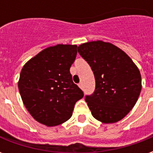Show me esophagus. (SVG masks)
<instances>
[{
	"label": "esophagus",
	"mask_w": 153,
	"mask_h": 153,
	"mask_svg": "<svg viewBox=\"0 0 153 153\" xmlns=\"http://www.w3.org/2000/svg\"><path fill=\"white\" fill-rule=\"evenodd\" d=\"M79 87L80 88H83V83H82V82H80V83H79Z\"/></svg>",
	"instance_id": "esophagus-1"
}]
</instances>
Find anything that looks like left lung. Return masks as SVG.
<instances>
[{
  "mask_svg": "<svg viewBox=\"0 0 153 153\" xmlns=\"http://www.w3.org/2000/svg\"><path fill=\"white\" fill-rule=\"evenodd\" d=\"M96 80L94 93L85 97L92 115L104 124L115 123L127 115L138 101L141 74L131 58L115 45L93 41L78 47Z\"/></svg>",
  "mask_w": 153,
  "mask_h": 153,
  "instance_id": "left-lung-1",
  "label": "left lung"
}]
</instances>
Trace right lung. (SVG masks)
<instances>
[{"mask_svg":"<svg viewBox=\"0 0 153 153\" xmlns=\"http://www.w3.org/2000/svg\"><path fill=\"white\" fill-rule=\"evenodd\" d=\"M76 45L47 47L25 64L19 80L22 101L30 115L47 126H56L71 117L83 93L70 72L76 58Z\"/></svg>","mask_w":153,"mask_h":153,"instance_id":"right-lung-1","label":"right lung"}]
</instances>
